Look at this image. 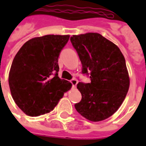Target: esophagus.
Segmentation results:
<instances>
[{"mask_svg":"<svg viewBox=\"0 0 146 146\" xmlns=\"http://www.w3.org/2000/svg\"><path fill=\"white\" fill-rule=\"evenodd\" d=\"M70 82L72 84V86H73V87H76V86H77V82H78V81H77V80L75 79V78H73V79L71 80Z\"/></svg>","mask_w":146,"mask_h":146,"instance_id":"esophagus-1","label":"esophagus"}]
</instances>
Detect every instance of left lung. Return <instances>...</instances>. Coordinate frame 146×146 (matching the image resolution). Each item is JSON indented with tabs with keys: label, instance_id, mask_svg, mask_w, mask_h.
<instances>
[{
	"label": "left lung",
	"instance_id": "left-lung-1",
	"mask_svg": "<svg viewBox=\"0 0 146 146\" xmlns=\"http://www.w3.org/2000/svg\"><path fill=\"white\" fill-rule=\"evenodd\" d=\"M82 64V74L91 82L77 85L82 99L74 104L84 118L100 121L111 116L124 100L129 87L126 61L120 49L97 33L70 38Z\"/></svg>",
	"mask_w": 146,
	"mask_h": 146
}]
</instances>
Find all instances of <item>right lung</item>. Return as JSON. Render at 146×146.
<instances>
[{
	"label": "right lung",
	"mask_w": 146,
	"mask_h": 146,
	"mask_svg": "<svg viewBox=\"0 0 146 146\" xmlns=\"http://www.w3.org/2000/svg\"><path fill=\"white\" fill-rule=\"evenodd\" d=\"M69 36L46 35L25 42L15 55L9 75L14 101L30 116L55 108L72 84L58 77V61Z\"/></svg>",
	"instance_id": "obj_1"
}]
</instances>
